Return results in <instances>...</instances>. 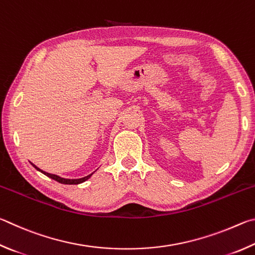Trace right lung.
Masks as SVG:
<instances>
[{
  "instance_id": "1",
  "label": "right lung",
  "mask_w": 255,
  "mask_h": 255,
  "mask_svg": "<svg viewBox=\"0 0 255 255\" xmlns=\"http://www.w3.org/2000/svg\"><path fill=\"white\" fill-rule=\"evenodd\" d=\"M32 164V166L37 169V170H39V171H41L43 175H46L47 177H49V178H51V179H53V180H56V181H58V182H60V184H65V185H78V184H82V182H84V181H86L87 179H89V178L92 177V175L93 173H91V175H88V176H86V177H83V178H79V179H66V178H61V177H59V176H57V175H52V173H49V172H46V171H43V170H41V169H39L37 166H34L33 163H31Z\"/></svg>"
}]
</instances>
